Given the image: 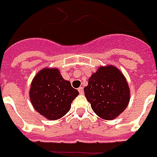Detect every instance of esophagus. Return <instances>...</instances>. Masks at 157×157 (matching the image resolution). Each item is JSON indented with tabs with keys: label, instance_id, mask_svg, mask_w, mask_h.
Segmentation results:
<instances>
[{
	"label": "esophagus",
	"instance_id": "34e87169",
	"mask_svg": "<svg viewBox=\"0 0 157 157\" xmlns=\"http://www.w3.org/2000/svg\"><path fill=\"white\" fill-rule=\"evenodd\" d=\"M78 91L80 92V94H83L84 93V89H83L82 86H81V87L78 88Z\"/></svg>",
	"mask_w": 157,
	"mask_h": 157
}]
</instances>
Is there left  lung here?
<instances>
[{
    "label": "left lung",
    "mask_w": 157,
    "mask_h": 157,
    "mask_svg": "<svg viewBox=\"0 0 157 157\" xmlns=\"http://www.w3.org/2000/svg\"><path fill=\"white\" fill-rule=\"evenodd\" d=\"M85 96L93 111L104 120L120 116L130 101V88L125 75L112 65L101 67L88 80Z\"/></svg>",
    "instance_id": "obj_1"
}]
</instances>
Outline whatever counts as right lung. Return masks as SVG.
<instances>
[{
	"label": "right lung",
	"mask_w": 157,
	"mask_h": 157,
	"mask_svg": "<svg viewBox=\"0 0 157 157\" xmlns=\"http://www.w3.org/2000/svg\"><path fill=\"white\" fill-rule=\"evenodd\" d=\"M79 95L71 82L62 77L58 68L45 67L35 75L29 90L31 105L47 120L63 117Z\"/></svg>",
	"instance_id": "right-lung-1"
}]
</instances>
